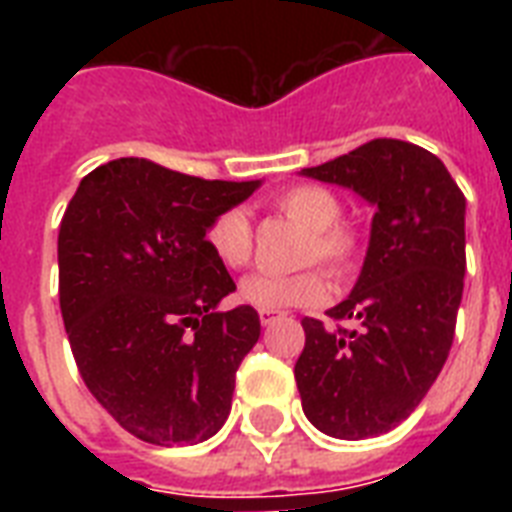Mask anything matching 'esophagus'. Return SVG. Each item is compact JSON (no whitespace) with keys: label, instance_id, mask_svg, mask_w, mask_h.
Masks as SVG:
<instances>
[{"label":"esophagus","instance_id":"1","mask_svg":"<svg viewBox=\"0 0 512 512\" xmlns=\"http://www.w3.org/2000/svg\"><path fill=\"white\" fill-rule=\"evenodd\" d=\"M281 316H284V311H276V308H260V324H263V327L273 324V321L281 319Z\"/></svg>","mask_w":512,"mask_h":512}]
</instances>
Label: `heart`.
<instances>
[{
    "instance_id": "heart-1",
    "label": "heart",
    "mask_w": 512,
    "mask_h": 512,
    "mask_svg": "<svg viewBox=\"0 0 512 512\" xmlns=\"http://www.w3.org/2000/svg\"><path fill=\"white\" fill-rule=\"evenodd\" d=\"M276 215L305 228L297 244L295 263L316 265L337 281L358 271L366 252V233L356 220H342V204L324 185H289L271 199ZM207 247L228 271H241L255 255V228L244 209H225L209 223ZM327 297L319 271L257 273L241 281V300L255 308H297L316 305Z\"/></svg>"
}]
</instances>
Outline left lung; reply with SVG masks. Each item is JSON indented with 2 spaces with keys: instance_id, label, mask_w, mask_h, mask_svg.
<instances>
[{
  "instance_id": "8db88e82",
  "label": "left lung",
  "mask_w": 512,
  "mask_h": 512,
  "mask_svg": "<svg viewBox=\"0 0 512 512\" xmlns=\"http://www.w3.org/2000/svg\"><path fill=\"white\" fill-rule=\"evenodd\" d=\"M303 175L377 204L356 287L327 311L332 327L303 319V412L327 436H380L417 409L452 350L468 265L465 193L438 156L393 138Z\"/></svg>"
}]
</instances>
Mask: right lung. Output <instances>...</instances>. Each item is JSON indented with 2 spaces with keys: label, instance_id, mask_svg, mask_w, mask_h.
Listing matches in <instances>:
<instances>
[{
  "label": "right lung",
  "instance_id": "right-lung-1",
  "mask_svg": "<svg viewBox=\"0 0 512 512\" xmlns=\"http://www.w3.org/2000/svg\"><path fill=\"white\" fill-rule=\"evenodd\" d=\"M260 180H204L148 159L92 170L58 233V295L76 369L140 441L199 444L231 412L236 369L260 337L207 228Z\"/></svg>",
  "mask_w": 512,
  "mask_h": 512
}]
</instances>
